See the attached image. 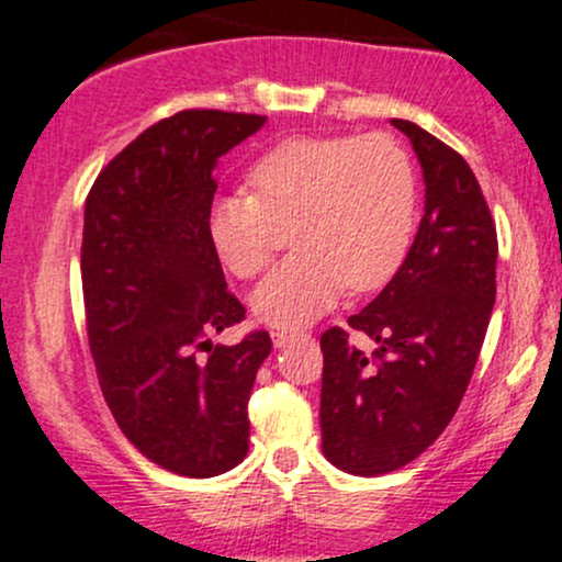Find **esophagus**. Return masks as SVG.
Returning <instances> with one entry per match:
<instances>
[{"label": "esophagus", "mask_w": 562, "mask_h": 562, "mask_svg": "<svg viewBox=\"0 0 562 562\" xmlns=\"http://www.w3.org/2000/svg\"><path fill=\"white\" fill-rule=\"evenodd\" d=\"M270 338H273L276 349H283V346H286L289 341H294L296 334H292V330H273V334H270Z\"/></svg>", "instance_id": "1"}]
</instances>
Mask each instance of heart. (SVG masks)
Here are the masks:
<instances>
[{
    "mask_svg": "<svg viewBox=\"0 0 562 562\" xmlns=\"http://www.w3.org/2000/svg\"><path fill=\"white\" fill-rule=\"evenodd\" d=\"M255 195L207 205V239L237 279H252L276 252L279 226L300 247L252 292L262 323L296 328L330 310L344 286L370 292L396 273L417 221L412 158L391 135L292 137L249 166Z\"/></svg>",
    "mask_w": 562,
    "mask_h": 562,
    "instance_id": "1",
    "label": "heart"
}]
</instances>
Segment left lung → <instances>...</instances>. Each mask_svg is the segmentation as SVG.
Here are the masks:
<instances>
[{
	"instance_id": "8db88e82",
	"label": "left lung",
	"mask_w": 562,
	"mask_h": 562,
	"mask_svg": "<svg viewBox=\"0 0 562 562\" xmlns=\"http://www.w3.org/2000/svg\"><path fill=\"white\" fill-rule=\"evenodd\" d=\"M425 179V216L387 286L349 325L375 355L325 330L323 456L341 472L380 476L414 461L453 419L495 304L497 234L469 164L414 122L391 120Z\"/></svg>"
}]
</instances>
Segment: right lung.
<instances>
[{"label": "right lung", "instance_id": "1", "mask_svg": "<svg viewBox=\"0 0 562 562\" xmlns=\"http://www.w3.org/2000/svg\"><path fill=\"white\" fill-rule=\"evenodd\" d=\"M262 124L187 109L137 135L86 200L82 300L103 398L145 459L195 480L247 456V401L273 346L266 330L234 346L207 338L245 317L207 239L213 171Z\"/></svg>", "mask_w": 562, "mask_h": 562}]
</instances>
